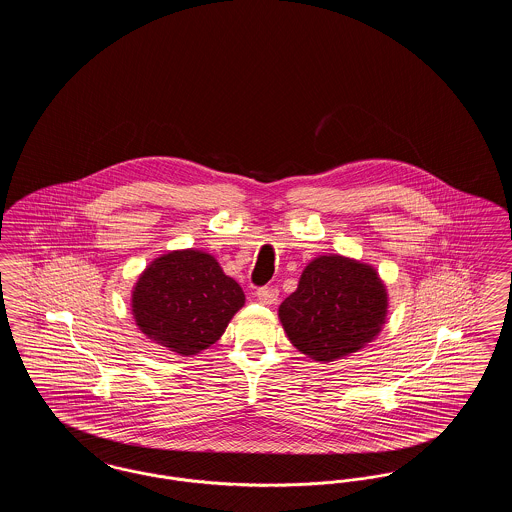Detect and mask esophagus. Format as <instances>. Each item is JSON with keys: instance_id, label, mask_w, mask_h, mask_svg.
Returning a JSON list of instances; mask_svg holds the SVG:
<instances>
[{"instance_id": "34e87169", "label": "esophagus", "mask_w": 512, "mask_h": 512, "mask_svg": "<svg viewBox=\"0 0 512 512\" xmlns=\"http://www.w3.org/2000/svg\"><path fill=\"white\" fill-rule=\"evenodd\" d=\"M255 295H257V299H259L263 305H274V303L278 301V290H276V288H268V286H265V288H259Z\"/></svg>"}]
</instances>
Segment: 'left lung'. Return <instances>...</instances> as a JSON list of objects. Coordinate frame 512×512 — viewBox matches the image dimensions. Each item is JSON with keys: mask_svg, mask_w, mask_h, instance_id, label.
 I'll return each instance as SVG.
<instances>
[{"mask_svg": "<svg viewBox=\"0 0 512 512\" xmlns=\"http://www.w3.org/2000/svg\"><path fill=\"white\" fill-rule=\"evenodd\" d=\"M390 295L378 270L340 253L318 255L278 307L293 347L318 363L361 351L382 332Z\"/></svg>", "mask_w": 512, "mask_h": 512, "instance_id": "obj_1", "label": "left lung"}]
</instances>
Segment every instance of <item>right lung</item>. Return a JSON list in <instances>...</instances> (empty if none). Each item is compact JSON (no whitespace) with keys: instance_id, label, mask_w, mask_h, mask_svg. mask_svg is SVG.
<instances>
[{"instance_id":"obj_1","label":"right lung","mask_w":512,"mask_h":512,"mask_svg":"<svg viewBox=\"0 0 512 512\" xmlns=\"http://www.w3.org/2000/svg\"><path fill=\"white\" fill-rule=\"evenodd\" d=\"M244 305L240 284L224 274L215 255L194 247L153 259L130 297L138 330L180 357L211 347Z\"/></svg>"}]
</instances>
